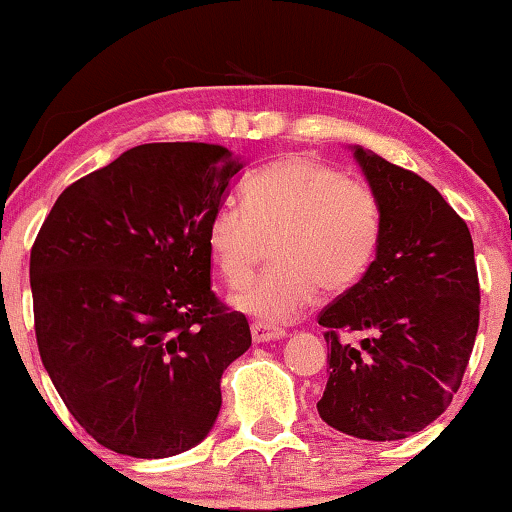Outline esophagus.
I'll return each instance as SVG.
<instances>
[{
	"mask_svg": "<svg viewBox=\"0 0 512 512\" xmlns=\"http://www.w3.org/2000/svg\"><path fill=\"white\" fill-rule=\"evenodd\" d=\"M284 331L282 328H275V326H268V324H261V321H256V324H251V338H254V342H270V340H279L284 338Z\"/></svg>",
	"mask_w": 512,
	"mask_h": 512,
	"instance_id": "esophagus-1",
	"label": "esophagus"
}]
</instances>
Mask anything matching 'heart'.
Masks as SVG:
<instances>
[{
	"mask_svg": "<svg viewBox=\"0 0 512 512\" xmlns=\"http://www.w3.org/2000/svg\"><path fill=\"white\" fill-rule=\"evenodd\" d=\"M380 205L361 181L324 160L291 153L244 181L242 207L221 205L209 216L207 251L230 289L254 275L263 240L272 261L256 284L233 298L237 312L261 324H289L331 291L352 286L373 261Z\"/></svg>",
	"mask_w": 512,
	"mask_h": 512,
	"instance_id": "heart-1",
	"label": "heart"
}]
</instances>
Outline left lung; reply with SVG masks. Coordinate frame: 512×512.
<instances>
[{"instance_id": "8db88e82", "label": "left lung", "mask_w": 512, "mask_h": 512, "mask_svg": "<svg viewBox=\"0 0 512 512\" xmlns=\"http://www.w3.org/2000/svg\"><path fill=\"white\" fill-rule=\"evenodd\" d=\"M380 205L375 261L324 307L328 382L319 417L363 440H401L438 419L457 394L480 321L466 221L415 172L352 146ZM338 330H363L359 348Z\"/></svg>"}]
</instances>
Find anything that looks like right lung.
Instances as JSON below:
<instances>
[{
    "label": "right lung",
    "instance_id": "right-lung-1",
    "mask_svg": "<svg viewBox=\"0 0 512 512\" xmlns=\"http://www.w3.org/2000/svg\"><path fill=\"white\" fill-rule=\"evenodd\" d=\"M242 170L226 146L142 144L74 181L30 254L41 361L97 443L165 459L207 438L251 345L209 286L207 223Z\"/></svg>",
    "mask_w": 512,
    "mask_h": 512
}]
</instances>
